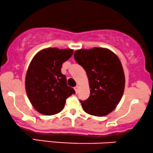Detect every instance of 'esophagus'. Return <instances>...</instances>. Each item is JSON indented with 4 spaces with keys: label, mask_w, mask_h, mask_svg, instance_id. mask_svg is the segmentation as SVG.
Here are the masks:
<instances>
[{
    "label": "esophagus",
    "mask_w": 153,
    "mask_h": 153,
    "mask_svg": "<svg viewBox=\"0 0 153 153\" xmlns=\"http://www.w3.org/2000/svg\"><path fill=\"white\" fill-rule=\"evenodd\" d=\"M74 89L75 91V93H76V94H78V91H79V86H78V85H76V86L74 88Z\"/></svg>",
    "instance_id": "1"
}]
</instances>
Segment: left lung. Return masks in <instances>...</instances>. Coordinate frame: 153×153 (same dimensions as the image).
I'll return each instance as SVG.
<instances>
[{"instance_id": "left-lung-1", "label": "left lung", "mask_w": 153, "mask_h": 153, "mask_svg": "<svg viewBox=\"0 0 153 153\" xmlns=\"http://www.w3.org/2000/svg\"><path fill=\"white\" fill-rule=\"evenodd\" d=\"M74 58L86 71L91 88L88 99L80 101L83 110L96 117L108 114L124 90L125 78L119 57L108 49L94 47L76 50Z\"/></svg>"}]
</instances>
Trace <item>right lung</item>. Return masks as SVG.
<instances>
[{
    "mask_svg": "<svg viewBox=\"0 0 153 153\" xmlns=\"http://www.w3.org/2000/svg\"><path fill=\"white\" fill-rule=\"evenodd\" d=\"M73 53L71 49L47 48L39 52L28 68L25 85L34 108L44 115H54L64 108L66 99L75 92L67 85L61 73L63 62Z\"/></svg>",
    "mask_w": 153,
    "mask_h": 153,
    "instance_id": "obj_1",
    "label": "right lung"
}]
</instances>
